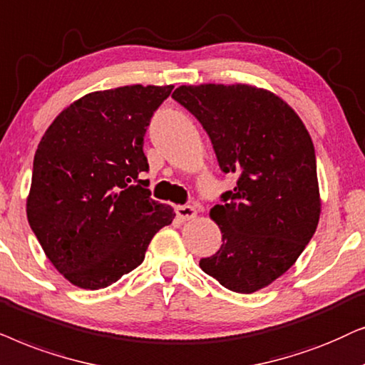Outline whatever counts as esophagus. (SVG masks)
<instances>
[{
  "label": "esophagus",
  "instance_id": "34e87169",
  "mask_svg": "<svg viewBox=\"0 0 365 365\" xmlns=\"http://www.w3.org/2000/svg\"><path fill=\"white\" fill-rule=\"evenodd\" d=\"M175 213H177V218L180 222H187L197 215V210L192 205H178L175 208Z\"/></svg>",
  "mask_w": 365,
  "mask_h": 365
}]
</instances>
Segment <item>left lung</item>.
Returning a JSON list of instances; mask_svg holds the SVG:
<instances>
[{"instance_id": "1", "label": "left lung", "mask_w": 365, "mask_h": 365, "mask_svg": "<svg viewBox=\"0 0 365 365\" xmlns=\"http://www.w3.org/2000/svg\"><path fill=\"white\" fill-rule=\"evenodd\" d=\"M172 98L200 121L222 172L239 175L210 210L222 247L200 269L232 292L264 289L295 264L317 228L312 138L297 113L267 90L210 83L180 86Z\"/></svg>"}]
</instances>
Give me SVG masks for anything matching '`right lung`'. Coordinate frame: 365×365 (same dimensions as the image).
<instances>
[{"label":"right lung","instance_id":"add662e5","mask_svg":"<svg viewBox=\"0 0 365 365\" xmlns=\"http://www.w3.org/2000/svg\"><path fill=\"white\" fill-rule=\"evenodd\" d=\"M173 86H120L85 95L43 135L33 162L28 222L73 285L105 289L142 264L170 225V205L150 198L143 138Z\"/></svg>","mask_w":365,"mask_h":365}]
</instances>
